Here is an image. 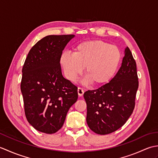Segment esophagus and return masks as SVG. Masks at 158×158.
Wrapping results in <instances>:
<instances>
[{"label": "esophagus", "instance_id": "obj_1", "mask_svg": "<svg viewBox=\"0 0 158 158\" xmlns=\"http://www.w3.org/2000/svg\"><path fill=\"white\" fill-rule=\"evenodd\" d=\"M77 92H78V94H79V96H82L83 95V94H84V90H83V88H80V87H79V88H78Z\"/></svg>", "mask_w": 158, "mask_h": 158}]
</instances>
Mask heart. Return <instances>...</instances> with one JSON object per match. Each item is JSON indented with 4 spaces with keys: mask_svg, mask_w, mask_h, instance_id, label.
I'll use <instances>...</instances> for the list:
<instances>
[{
    "mask_svg": "<svg viewBox=\"0 0 158 158\" xmlns=\"http://www.w3.org/2000/svg\"><path fill=\"white\" fill-rule=\"evenodd\" d=\"M122 53L115 45L105 41H84L73 49V54L64 52L60 63L66 78L75 81L85 68V76L93 85L102 86L109 83L117 71Z\"/></svg>",
    "mask_w": 158,
    "mask_h": 158,
    "instance_id": "obj_1",
    "label": "heart"
}]
</instances>
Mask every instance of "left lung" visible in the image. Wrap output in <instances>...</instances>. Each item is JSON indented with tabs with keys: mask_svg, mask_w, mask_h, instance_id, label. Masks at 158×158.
Wrapping results in <instances>:
<instances>
[{
	"mask_svg": "<svg viewBox=\"0 0 158 158\" xmlns=\"http://www.w3.org/2000/svg\"><path fill=\"white\" fill-rule=\"evenodd\" d=\"M138 88L136 64L127 47L122 66L111 81L83 94L89 128L98 135H105L122 127L135 109Z\"/></svg>",
	"mask_w": 158,
	"mask_h": 158,
	"instance_id": "obj_1",
	"label": "left lung"
}]
</instances>
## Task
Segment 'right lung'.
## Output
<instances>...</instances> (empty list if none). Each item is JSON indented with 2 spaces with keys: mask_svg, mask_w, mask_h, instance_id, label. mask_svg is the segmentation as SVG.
Returning <instances> with one entry per match:
<instances>
[{
  "mask_svg": "<svg viewBox=\"0 0 158 158\" xmlns=\"http://www.w3.org/2000/svg\"><path fill=\"white\" fill-rule=\"evenodd\" d=\"M75 35H49L30 50L22 68L21 92L28 122L39 132L61 128L77 98V87L64 78L60 59Z\"/></svg>",
  "mask_w": 158,
  "mask_h": 158,
  "instance_id": "obj_1",
  "label": "right lung"
}]
</instances>
